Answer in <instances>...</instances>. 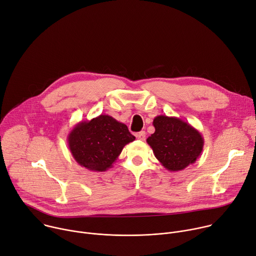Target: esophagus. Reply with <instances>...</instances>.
Masks as SVG:
<instances>
[{
	"label": "esophagus",
	"instance_id": "obj_1",
	"mask_svg": "<svg viewBox=\"0 0 256 256\" xmlns=\"http://www.w3.org/2000/svg\"><path fill=\"white\" fill-rule=\"evenodd\" d=\"M146 131H140L138 133H136V137L139 139V140H146Z\"/></svg>",
	"mask_w": 256,
	"mask_h": 256
}]
</instances>
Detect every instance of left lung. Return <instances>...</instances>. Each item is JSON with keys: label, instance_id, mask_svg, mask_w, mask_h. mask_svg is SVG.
I'll use <instances>...</instances> for the list:
<instances>
[{"label": "left lung", "instance_id": "left-lung-1", "mask_svg": "<svg viewBox=\"0 0 256 256\" xmlns=\"http://www.w3.org/2000/svg\"><path fill=\"white\" fill-rule=\"evenodd\" d=\"M152 125L156 131L146 142L168 171H182L200 156L204 137L187 122L177 117L160 115L154 119Z\"/></svg>", "mask_w": 256, "mask_h": 256}]
</instances>
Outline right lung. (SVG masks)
I'll use <instances>...</instances> for the list:
<instances>
[{
  "mask_svg": "<svg viewBox=\"0 0 256 256\" xmlns=\"http://www.w3.org/2000/svg\"><path fill=\"white\" fill-rule=\"evenodd\" d=\"M74 160L90 171L104 172L112 168L124 146L133 140L127 126L108 115L81 121L67 137Z\"/></svg>",
  "mask_w": 256,
  "mask_h": 256,
  "instance_id": "1",
  "label": "right lung"
}]
</instances>
